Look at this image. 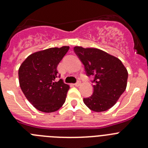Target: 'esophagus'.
Wrapping results in <instances>:
<instances>
[{
	"mask_svg": "<svg viewBox=\"0 0 148 148\" xmlns=\"http://www.w3.org/2000/svg\"><path fill=\"white\" fill-rule=\"evenodd\" d=\"M81 84H82V82H81L80 80H78V82H76L75 84H74V85L76 86V87H78V86H80L81 85Z\"/></svg>",
	"mask_w": 148,
	"mask_h": 148,
	"instance_id": "34e87169",
	"label": "esophagus"
}]
</instances>
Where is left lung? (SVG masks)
<instances>
[{"label":"left lung","instance_id":"1","mask_svg":"<svg viewBox=\"0 0 148 148\" xmlns=\"http://www.w3.org/2000/svg\"><path fill=\"white\" fill-rule=\"evenodd\" d=\"M74 52L84 66L87 76H93V92L84 99L87 108L95 112L111 108L127 87L128 73L119 58L95 48L75 47Z\"/></svg>","mask_w":148,"mask_h":148}]
</instances>
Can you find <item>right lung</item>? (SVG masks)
Instances as JSON below:
<instances>
[{"instance_id": "obj_1", "label": "right lung", "mask_w": 148, "mask_h": 148, "mask_svg": "<svg viewBox=\"0 0 148 148\" xmlns=\"http://www.w3.org/2000/svg\"><path fill=\"white\" fill-rule=\"evenodd\" d=\"M69 47L49 48L29 56L18 70L22 92L35 108L44 113L58 110L64 104L69 85L60 78L57 66Z\"/></svg>"}]
</instances>
